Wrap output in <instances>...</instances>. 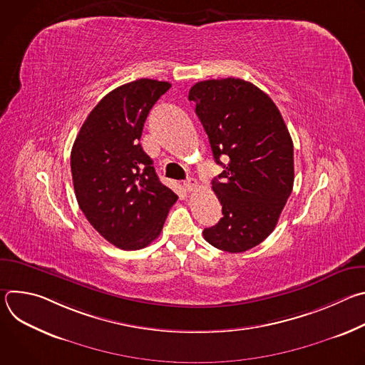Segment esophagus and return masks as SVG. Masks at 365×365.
<instances>
[{
  "instance_id": "esophagus-1",
  "label": "esophagus",
  "mask_w": 365,
  "mask_h": 365,
  "mask_svg": "<svg viewBox=\"0 0 365 365\" xmlns=\"http://www.w3.org/2000/svg\"><path fill=\"white\" fill-rule=\"evenodd\" d=\"M183 186L186 187V190L193 192V190H196V189L199 187V182H197L196 179H193V178H189V179H186V180L183 182Z\"/></svg>"
}]
</instances>
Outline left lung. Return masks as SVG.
<instances>
[{
  "instance_id": "obj_1",
  "label": "left lung",
  "mask_w": 365,
  "mask_h": 365,
  "mask_svg": "<svg viewBox=\"0 0 365 365\" xmlns=\"http://www.w3.org/2000/svg\"><path fill=\"white\" fill-rule=\"evenodd\" d=\"M189 99L215 162L225 169L212 180L224 217L203 237L222 251H247L273 232L292 193V137L276 103L251 82L202 81L190 88Z\"/></svg>"
}]
</instances>
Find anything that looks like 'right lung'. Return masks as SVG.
I'll list each match as a JSON object with an SVG mask.
<instances>
[{
	"mask_svg": "<svg viewBox=\"0 0 365 365\" xmlns=\"http://www.w3.org/2000/svg\"><path fill=\"white\" fill-rule=\"evenodd\" d=\"M170 86L138 79L115 88L96 103L72 147L79 207L103 238L123 250H140L158 238L178 200L140 144L150 110Z\"/></svg>",
	"mask_w": 365,
	"mask_h": 365,
	"instance_id": "add662e5",
	"label": "right lung"
}]
</instances>
